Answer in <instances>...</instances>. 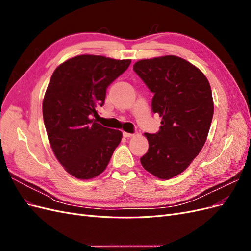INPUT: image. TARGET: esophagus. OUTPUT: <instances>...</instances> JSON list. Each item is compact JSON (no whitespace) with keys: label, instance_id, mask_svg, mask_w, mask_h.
Returning a JSON list of instances; mask_svg holds the SVG:
<instances>
[{"label":"esophagus","instance_id":"34e87169","mask_svg":"<svg viewBox=\"0 0 251 251\" xmlns=\"http://www.w3.org/2000/svg\"><path fill=\"white\" fill-rule=\"evenodd\" d=\"M123 135H124V137H126V138H130V137H133V136H134V134L126 133V132H124Z\"/></svg>","mask_w":251,"mask_h":251}]
</instances>
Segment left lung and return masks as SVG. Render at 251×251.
Returning a JSON list of instances; mask_svg holds the SVG:
<instances>
[{
  "label": "left lung",
  "instance_id": "left-lung-1",
  "mask_svg": "<svg viewBox=\"0 0 251 251\" xmlns=\"http://www.w3.org/2000/svg\"><path fill=\"white\" fill-rule=\"evenodd\" d=\"M133 70L151 93V111L162 118L159 131L146 133L144 170L160 179L183 172L206 141L214 115L211 89L205 75L187 60L166 55L135 63Z\"/></svg>",
  "mask_w": 251,
  "mask_h": 251
}]
</instances>
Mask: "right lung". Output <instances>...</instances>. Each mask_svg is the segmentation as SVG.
<instances>
[{"label":"right lung","instance_id":"right-lung-1","mask_svg":"<svg viewBox=\"0 0 251 251\" xmlns=\"http://www.w3.org/2000/svg\"><path fill=\"white\" fill-rule=\"evenodd\" d=\"M131 59L78 55L53 72L43 101V117L50 146L65 170L78 179L101 174L123 138L93 117L102 107L107 89Z\"/></svg>","mask_w":251,"mask_h":251}]
</instances>
